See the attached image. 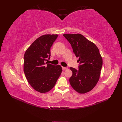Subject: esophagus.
<instances>
[{
	"label": "esophagus",
	"mask_w": 122,
	"mask_h": 122,
	"mask_svg": "<svg viewBox=\"0 0 122 122\" xmlns=\"http://www.w3.org/2000/svg\"><path fill=\"white\" fill-rule=\"evenodd\" d=\"M62 69H63V70H67V69H68V68H67V67H62Z\"/></svg>",
	"instance_id": "esophagus-1"
}]
</instances>
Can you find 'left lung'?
<instances>
[{"label":"left lung","mask_w":122,"mask_h":122,"mask_svg":"<svg viewBox=\"0 0 122 122\" xmlns=\"http://www.w3.org/2000/svg\"><path fill=\"white\" fill-rule=\"evenodd\" d=\"M78 57L79 70L71 67L72 76L69 79L73 89L80 94L89 92L97 84L100 76L103 60L95 44L79 34H64Z\"/></svg>","instance_id":"left-lung-1"}]
</instances>
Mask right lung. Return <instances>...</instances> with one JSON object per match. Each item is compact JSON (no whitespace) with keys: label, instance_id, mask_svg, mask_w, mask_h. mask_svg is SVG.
I'll return each mask as SVG.
<instances>
[{"label":"right lung","instance_id":"1","mask_svg":"<svg viewBox=\"0 0 122 122\" xmlns=\"http://www.w3.org/2000/svg\"><path fill=\"white\" fill-rule=\"evenodd\" d=\"M57 35L40 36L26 50L24 56V72L31 87L36 91L45 93L54 86L62 72L60 65L45 63L50 57V48Z\"/></svg>","mask_w":122,"mask_h":122}]
</instances>
